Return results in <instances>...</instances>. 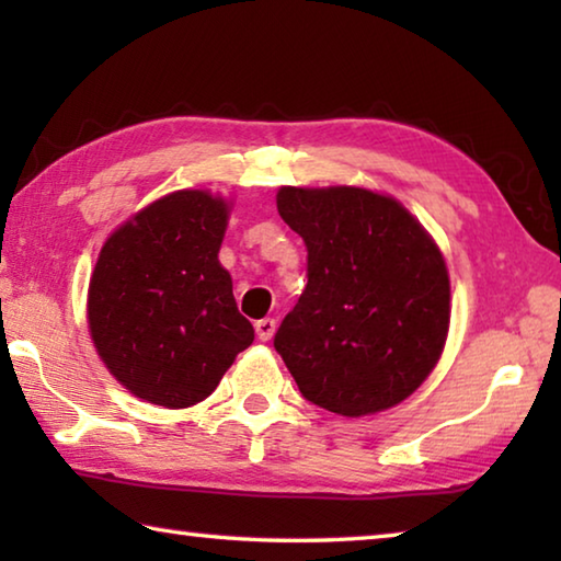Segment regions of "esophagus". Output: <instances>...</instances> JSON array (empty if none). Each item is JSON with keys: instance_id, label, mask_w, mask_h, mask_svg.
<instances>
[{"instance_id": "obj_1", "label": "esophagus", "mask_w": 561, "mask_h": 561, "mask_svg": "<svg viewBox=\"0 0 561 561\" xmlns=\"http://www.w3.org/2000/svg\"><path fill=\"white\" fill-rule=\"evenodd\" d=\"M274 329H277V321L274 319H260L257 324H254V331H257V336L262 341H270L274 336Z\"/></svg>"}]
</instances>
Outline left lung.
Returning a JSON list of instances; mask_svg holds the SVG:
<instances>
[{"label":"left lung","mask_w":561,"mask_h":561,"mask_svg":"<svg viewBox=\"0 0 561 561\" xmlns=\"http://www.w3.org/2000/svg\"><path fill=\"white\" fill-rule=\"evenodd\" d=\"M277 210L307 244V287L274 334L301 396L348 417L405 401L448 336L438 244L401 203L364 187H282Z\"/></svg>","instance_id":"8db88e82"}]
</instances>
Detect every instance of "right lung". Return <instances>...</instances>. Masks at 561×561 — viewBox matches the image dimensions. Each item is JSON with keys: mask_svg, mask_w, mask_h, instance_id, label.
Returning <instances> with one entry per match:
<instances>
[{"mask_svg": "<svg viewBox=\"0 0 561 561\" xmlns=\"http://www.w3.org/2000/svg\"><path fill=\"white\" fill-rule=\"evenodd\" d=\"M230 205L178 190L113 232L89 284L99 356L133 396L187 408L210 396L254 341L220 260Z\"/></svg>", "mask_w": 561, "mask_h": 561, "instance_id": "add662e5", "label": "right lung"}]
</instances>
